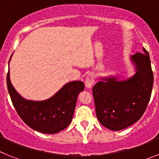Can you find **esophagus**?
Masks as SVG:
<instances>
[{
	"label": "esophagus",
	"mask_w": 159,
	"mask_h": 159,
	"mask_svg": "<svg viewBox=\"0 0 159 159\" xmlns=\"http://www.w3.org/2000/svg\"><path fill=\"white\" fill-rule=\"evenodd\" d=\"M94 82H95V76H94L93 74H88L85 79V85H86L87 88H91Z\"/></svg>",
	"instance_id": "esophagus-1"
}]
</instances>
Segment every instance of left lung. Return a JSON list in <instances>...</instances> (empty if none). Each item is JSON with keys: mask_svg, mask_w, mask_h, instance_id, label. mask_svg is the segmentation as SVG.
I'll return each instance as SVG.
<instances>
[{"mask_svg": "<svg viewBox=\"0 0 159 159\" xmlns=\"http://www.w3.org/2000/svg\"><path fill=\"white\" fill-rule=\"evenodd\" d=\"M137 52L132 60L137 72L126 81L115 78L98 82L92 89L95 113L99 123L112 130H120L134 124L143 116L151 99L154 84L148 52Z\"/></svg>", "mask_w": 159, "mask_h": 159, "instance_id": "8db88e82", "label": "left lung"}]
</instances>
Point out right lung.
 Returning <instances> with one entry per match:
<instances>
[{
  "label": "right lung",
  "instance_id": "obj_1",
  "mask_svg": "<svg viewBox=\"0 0 159 159\" xmlns=\"http://www.w3.org/2000/svg\"><path fill=\"white\" fill-rule=\"evenodd\" d=\"M7 87L12 104L20 119L33 130L43 134H56L71 123L78 95L84 89L81 81L63 87L51 99L41 102L25 100L14 89L7 73Z\"/></svg>",
  "mask_w": 159,
  "mask_h": 159
}]
</instances>
